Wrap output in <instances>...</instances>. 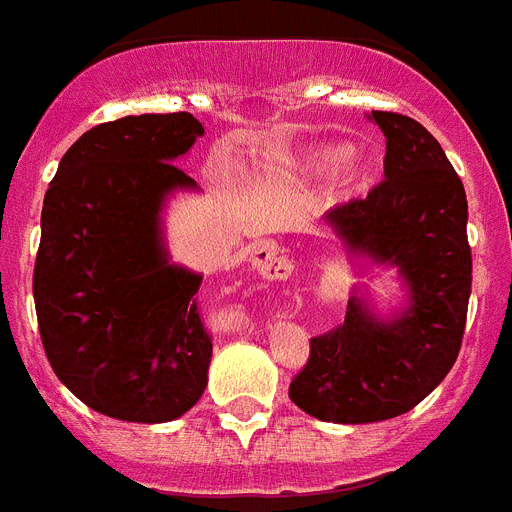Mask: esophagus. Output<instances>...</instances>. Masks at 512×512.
Masks as SVG:
<instances>
[{"mask_svg": "<svg viewBox=\"0 0 512 512\" xmlns=\"http://www.w3.org/2000/svg\"><path fill=\"white\" fill-rule=\"evenodd\" d=\"M252 265L263 278H286L289 276V263L273 244H260L252 255Z\"/></svg>", "mask_w": 512, "mask_h": 512, "instance_id": "esophagus-1", "label": "esophagus"}]
</instances>
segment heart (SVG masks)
<instances>
[{"label":"heart","mask_w":512,"mask_h":512,"mask_svg":"<svg viewBox=\"0 0 512 512\" xmlns=\"http://www.w3.org/2000/svg\"><path fill=\"white\" fill-rule=\"evenodd\" d=\"M352 149L347 144H328V147H318L313 152H307L299 160V170L307 176H334L336 170H342L344 184L350 189H365L373 181V168L368 162L350 160Z\"/></svg>","instance_id":"heart-1"}]
</instances>
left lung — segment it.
Returning <instances> with one entry per match:
<instances>
[{
  "instance_id": "obj_1",
  "label": "left lung",
  "mask_w": 512,
  "mask_h": 512,
  "mask_svg": "<svg viewBox=\"0 0 512 512\" xmlns=\"http://www.w3.org/2000/svg\"><path fill=\"white\" fill-rule=\"evenodd\" d=\"M368 118L386 136V178L323 223L350 255L397 268L407 302L381 318L355 289L342 326L310 339L289 397L328 423L389 421L429 397L458 360L471 297L463 181L418 120L381 110Z\"/></svg>"
}]
</instances>
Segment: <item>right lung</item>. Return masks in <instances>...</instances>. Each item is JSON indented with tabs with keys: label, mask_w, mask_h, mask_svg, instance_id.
<instances>
[{
	"label": "right lung",
	"mask_w": 512,
	"mask_h": 512,
	"mask_svg": "<svg viewBox=\"0 0 512 512\" xmlns=\"http://www.w3.org/2000/svg\"><path fill=\"white\" fill-rule=\"evenodd\" d=\"M202 134L189 112L94 126L44 197L33 268L44 352L83 405L118 421L181 418L207 386L202 276L170 263L160 218L173 191L197 189L173 162Z\"/></svg>",
	"instance_id": "add662e5"
}]
</instances>
